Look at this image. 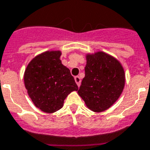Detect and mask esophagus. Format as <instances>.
<instances>
[{
	"mask_svg": "<svg viewBox=\"0 0 150 150\" xmlns=\"http://www.w3.org/2000/svg\"><path fill=\"white\" fill-rule=\"evenodd\" d=\"M75 83H76V84L78 85V86H80V84H81V79L79 78V76H75Z\"/></svg>",
	"mask_w": 150,
	"mask_h": 150,
	"instance_id": "34e87169",
	"label": "esophagus"
}]
</instances>
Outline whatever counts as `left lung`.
I'll return each instance as SVG.
<instances>
[{"instance_id":"left-lung-1","label":"left lung","mask_w":150,"mask_h":150,"mask_svg":"<svg viewBox=\"0 0 150 150\" xmlns=\"http://www.w3.org/2000/svg\"><path fill=\"white\" fill-rule=\"evenodd\" d=\"M125 86V72L115 58L103 52L86 55L85 77L78 94L92 111L106 110L117 100Z\"/></svg>"}]
</instances>
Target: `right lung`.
I'll list each match as a JSON object with an SVG mask.
<instances>
[{"label": "right lung", "mask_w": 150, "mask_h": 150, "mask_svg": "<svg viewBox=\"0 0 150 150\" xmlns=\"http://www.w3.org/2000/svg\"><path fill=\"white\" fill-rule=\"evenodd\" d=\"M59 51L40 54L25 70L24 85L35 106L46 113H54L63 107L70 93L78 91L70 70L64 66Z\"/></svg>", "instance_id": "add662e5"}]
</instances>
